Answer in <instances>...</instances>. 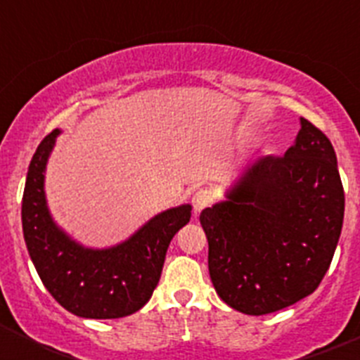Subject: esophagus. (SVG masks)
I'll use <instances>...</instances> for the list:
<instances>
[{
	"label": "esophagus",
	"mask_w": 360,
	"mask_h": 360,
	"mask_svg": "<svg viewBox=\"0 0 360 360\" xmlns=\"http://www.w3.org/2000/svg\"><path fill=\"white\" fill-rule=\"evenodd\" d=\"M191 203H193V209H195V214H198L202 209H205L211 203V193L209 191H196L193 198H191Z\"/></svg>",
	"instance_id": "obj_1"
}]
</instances>
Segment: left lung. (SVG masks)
I'll list each match as a JSON object with an SVG mask.
<instances>
[{
	"mask_svg": "<svg viewBox=\"0 0 360 360\" xmlns=\"http://www.w3.org/2000/svg\"><path fill=\"white\" fill-rule=\"evenodd\" d=\"M283 157L250 162L224 200L200 214L216 294L247 316L297 303L319 287L345 218L332 142L299 119Z\"/></svg>",
	"mask_w": 360,
	"mask_h": 360,
	"instance_id": "left-lung-1",
	"label": "left lung"
}]
</instances>
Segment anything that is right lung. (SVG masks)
Returning a JSON list of instances; mask_svg holds the SVG:
<instances>
[{
	"mask_svg": "<svg viewBox=\"0 0 360 360\" xmlns=\"http://www.w3.org/2000/svg\"><path fill=\"white\" fill-rule=\"evenodd\" d=\"M61 129L37 146L25 184L21 221L30 259L57 303L84 319H119L141 310L157 288L171 240L189 224L191 205L165 209L120 243L97 249L57 225L44 193V173Z\"/></svg>",
	"mask_w": 360,
	"mask_h": 360,
	"instance_id": "obj_1",
	"label": "right lung"
}]
</instances>
